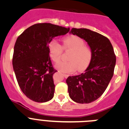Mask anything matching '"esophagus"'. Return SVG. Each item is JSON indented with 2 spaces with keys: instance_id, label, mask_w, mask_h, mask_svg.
I'll return each mask as SVG.
<instances>
[{
  "instance_id": "1",
  "label": "esophagus",
  "mask_w": 129,
  "mask_h": 129,
  "mask_svg": "<svg viewBox=\"0 0 129 129\" xmlns=\"http://www.w3.org/2000/svg\"><path fill=\"white\" fill-rule=\"evenodd\" d=\"M63 76L64 77V78H67V77H68V75H67V74H63Z\"/></svg>"
}]
</instances>
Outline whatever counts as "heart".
<instances>
[{"label":"heart","mask_w":129,"mask_h":129,"mask_svg":"<svg viewBox=\"0 0 129 129\" xmlns=\"http://www.w3.org/2000/svg\"><path fill=\"white\" fill-rule=\"evenodd\" d=\"M62 47L55 40H52L48 44L51 59L55 62L60 61L63 50H70L67 61H61L55 65V68L62 72L70 73L77 69L82 71L89 64L92 59L90 48L85 44V41L76 35H70L63 39Z\"/></svg>","instance_id":"1"}]
</instances>
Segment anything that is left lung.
Segmentation results:
<instances>
[{"mask_svg": "<svg viewBox=\"0 0 129 129\" xmlns=\"http://www.w3.org/2000/svg\"><path fill=\"white\" fill-rule=\"evenodd\" d=\"M83 39L92 50V59L85 73L67 78L70 98L78 103H90L104 93L114 75L116 55L112 45L104 35L86 28L70 31Z\"/></svg>", "mask_w": 129, "mask_h": 129, "instance_id": "1", "label": "left lung"}]
</instances>
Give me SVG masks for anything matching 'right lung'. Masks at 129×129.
<instances>
[{
	"instance_id": "right-lung-1",
	"label": "right lung",
	"mask_w": 129,
	"mask_h": 129,
	"mask_svg": "<svg viewBox=\"0 0 129 129\" xmlns=\"http://www.w3.org/2000/svg\"><path fill=\"white\" fill-rule=\"evenodd\" d=\"M69 31V28L50 23H37L17 39L12 59L13 70L19 87L32 101L43 103L53 98V75L57 71L52 66L48 44L53 37Z\"/></svg>"
}]
</instances>
